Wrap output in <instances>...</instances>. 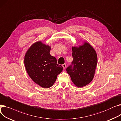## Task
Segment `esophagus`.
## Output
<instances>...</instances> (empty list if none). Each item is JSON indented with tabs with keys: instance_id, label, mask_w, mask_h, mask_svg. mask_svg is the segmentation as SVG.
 <instances>
[{
	"instance_id": "34e87169",
	"label": "esophagus",
	"mask_w": 121,
	"mask_h": 121,
	"mask_svg": "<svg viewBox=\"0 0 121 121\" xmlns=\"http://www.w3.org/2000/svg\"><path fill=\"white\" fill-rule=\"evenodd\" d=\"M62 66H63V68L64 69H65L66 68V64H64L62 65Z\"/></svg>"
}]
</instances>
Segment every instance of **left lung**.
I'll return each instance as SVG.
<instances>
[{
  "instance_id": "1",
  "label": "left lung",
  "mask_w": 121,
  "mask_h": 121,
  "mask_svg": "<svg viewBox=\"0 0 121 121\" xmlns=\"http://www.w3.org/2000/svg\"><path fill=\"white\" fill-rule=\"evenodd\" d=\"M73 61L66 71L78 87L85 86L93 80L98 58L96 51L87 42L79 47H72Z\"/></svg>"
}]
</instances>
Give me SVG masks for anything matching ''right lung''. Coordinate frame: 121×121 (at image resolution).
I'll list each match as a JSON object with an SVG mask.
<instances>
[{"label":"right lung","instance_id":"right-lung-1","mask_svg":"<svg viewBox=\"0 0 121 121\" xmlns=\"http://www.w3.org/2000/svg\"><path fill=\"white\" fill-rule=\"evenodd\" d=\"M50 47L41 41L33 43L24 56V65L30 78L41 87H52L63 70L55 57L49 53Z\"/></svg>","mask_w":121,"mask_h":121}]
</instances>
